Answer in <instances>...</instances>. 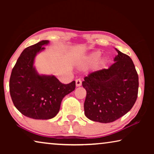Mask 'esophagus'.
Wrapping results in <instances>:
<instances>
[{
	"label": "esophagus",
	"mask_w": 154,
	"mask_h": 154,
	"mask_svg": "<svg viewBox=\"0 0 154 154\" xmlns=\"http://www.w3.org/2000/svg\"><path fill=\"white\" fill-rule=\"evenodd\" d=\"M75 82H76V86L77 87H79L82 85V79H77L76 81H75Z\"/></svg>",
	"instance_id": "1"
}]
</instances>
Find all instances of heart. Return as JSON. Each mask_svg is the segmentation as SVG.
I'll return each mask as SVG.
<instances>
[{
  "mask_svg": "<svg viewBox=\"0 0 154 154\" xmlns=\"http://www.w3.org/2000/svg\"><path fill=\"white\" fill-rule=\"evenodd\" d=\"M100 56V52L99 51H96L94 52V53H93L91 54V55L89 56V58L88 59V62H95L99 58V57ZM103 61H100V64H103Z\"/></svg>",
  "mask_w": 154,
  "mask_h": 154,
  "instance_id": "obj_1",
  "label": "heart"
}]
</instances>
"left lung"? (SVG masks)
<instances>
[{
  "mask_svg": "<svg viewBox=\"0 0 154 154\" xmlns=\"http://www.w3.org/2000/svg\"><path fill=\"white\" fill-rule=\"evenodd\" d=\"M118 55L108 69L96 71L84 77L86 90L85 116L100 123H110L126 114L136 102L139 76L132 59L116 49Z\"/></svg>",
  "mask_w": 154,
  "mask_h": 154,
  "instance_id": "obj_1",
  "label": "left lung"
}]
</instances>
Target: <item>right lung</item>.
<instances>
[{
	"mask_svg": "<svg viewBox=\"0 0 154 154\" xmlns=\"http://www.w3.org/2000/svg\"><path fill=\"white\" fill-rule=\"evenodd\" d=\"M49 41L28 47L21 54L9 79L14 105L21 113L35 119H49L59 112L62 100L75 88V82L64 84L54 76L39 75L33 66L36 54Z\"/></svg>",
	"mask_w": 154,
	"mask_h": 154,
	"instance_id": "right-lung-1",
	"label": "right lung"
}]
</instances>
